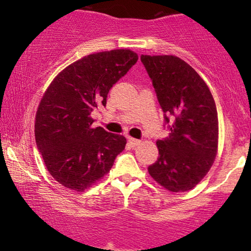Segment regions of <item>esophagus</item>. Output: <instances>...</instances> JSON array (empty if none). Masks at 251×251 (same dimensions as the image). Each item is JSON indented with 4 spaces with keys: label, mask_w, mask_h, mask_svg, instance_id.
<instances>
[{
    "label": "esophagus",
    "mask_w": 251,
    "mask_h": 251,
    "mask_svg": "<svg viewBox=\"0 0 251 251\" xmlns=\"http://www.w3.org/2000/svg\"><path fill=\"white\" fill-rule=\"evenodd\" d=\"M128 143L131 144V145L133 146V148H134V146H138V145H140V143H142V142H140V140H138V139H134V138H131V137H128Z\"/></svg>",
    "instance_id": "obj_1"
}]
</instances>
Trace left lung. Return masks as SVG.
Listing matches in <instances>:
<instances>
[{"instance_id":"1","label":"left lung","mask_w":251,"mask_h":251,"mask_svg":"<svg viewBox=\"0 0 251 251\" xmlns=\"http://www.w3.org/2000/svg\"><path fill=\"white\" fill-rule=\"evenodd\" d=\"M170 133L157 140L159 157L149 174L171 192L194 189L215 162L218 149L217 108L205 81L175 55H142ZM170 119H168V117Z\"/></svg>"}]
</instances>
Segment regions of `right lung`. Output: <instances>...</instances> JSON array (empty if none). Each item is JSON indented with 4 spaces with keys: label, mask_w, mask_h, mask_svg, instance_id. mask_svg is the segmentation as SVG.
<instances>
[{
    "label": "right lung",
    "mask_w": 251,
    "mask_h": 251,
    "mask_svg": "<svg viewBox=\"0 0 251 251\" xmlns=\"http://www.w3.org/2000/svg\"><path fill=\"white\" fill-rule=\"evenodd\" d=\"M129 50L89 54L60 72L35 116V139L48 172L65 188L85 191L107 175L125 149L124 135L92 127L112 86L137 62Z\"/></svg>",
    "instance_id": "1"
}]
</instances>
